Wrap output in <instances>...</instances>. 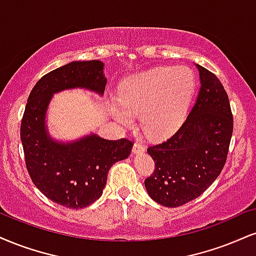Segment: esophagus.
Here are the masks:
<instances>
[{"label":"esophagus","mask_w":256,"mask_h":256,"mask_svg":"<svg viewBox=\"0 0 256 256\" xmlns=\"http://www.w3.org/2000/svg\"><path fill=\"white\" fill-rule=\"evenodd\" d=\"M146 152V146L142 143H134V148H132V152L134 154H142Z\"/></svg>","instance_id":"34e87169"}]
</instances>
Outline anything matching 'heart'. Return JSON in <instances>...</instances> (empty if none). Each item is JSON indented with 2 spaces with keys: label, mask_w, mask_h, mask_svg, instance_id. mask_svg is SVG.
<instances>
[{
  "label": "heart",
  "mask_w": 256,
  "mask_h": 256,
  "mask_svg": "<svg viewBox=\"0 0 256 256\" xmlns=\"http://www.w3.org/2000/svg\"><path fill=\"white\" fill-rule=\"evenodd\" d=\"M194 88V74L190 68H154L120 83L119 101L110 100V110L125 126L134 124V114H142L144 134L152 138L167 137L184 122Z\"/></svg>",
  "instance_id": "b5f03b06"
}]
</instances>
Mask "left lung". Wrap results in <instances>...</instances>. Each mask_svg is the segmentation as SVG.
Returning a JSON list of instances; mask_svg holds the SVG:
<instances>
[{
	"label": "left lung",
	"instance_id": "left-lung-1",
	"mask_svg": "<svg viewBox=\"0 0 256 256\" xmlns=\"http://www.w3.org/2000/svg\"><path fill=\"white\" fill-rule=\"evenodd\" d=\"M200 89L186 122L169 140L148 149L155 162L144 181L148 194L167 208L198 198L220 174L232 136L228 94L217 76L199 64Z\"/></svg>",
	"mask_w": 256,
	"mask_h": 256
}]
</instances>
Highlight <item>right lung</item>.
I'll use <instances>...</instances> for the list:
<instances>
[{
	"label": "right lung",
	"instance_id": "1",
	"mask_svg": "<svg viewBox=\"0 0 256 256\" xmlns=\"http://www.w3.org/2000/svg\"><path fill=\"white\" fill-rule=\"evenodd\" d=\"M100 60L72 62L46 74L27 100L20 137L28 174L36 188L57 204L82 208L100 198L116 162L130 156L134 143L110 140L95 134L58 140L48 132L46 114L54 94L86 89L102 96L107 78Z\"/></svg>",
	"mask_w": 256,
	"mask_h": 256
}]
</instances>
